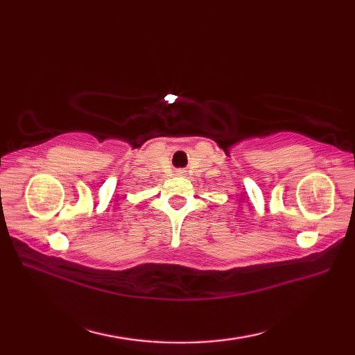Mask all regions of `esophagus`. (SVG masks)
I'll use <instances>...</instances> for the list:
<instances>
[{
  "label": "esophagus",
  "mask_w": 355,
  "mask_h": 355,
  "mask_svg": "<svg viewBox=\"0 0 355 355\" xmlns=\"http://www.w3.org/2000/svg\"><path fill=\"white\" fill-rule=\"evenodd\" d=\"M178 175H184V171H177Z\"/></svg>",
  "instance_id": "1"
}]
</instances>
